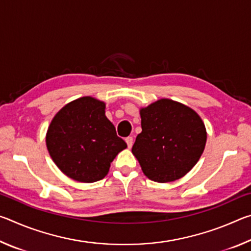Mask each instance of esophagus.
<instances>
[{
	"mask_svg": "<svg viewBox=\"0 0 251 251\" xmlns=\"http://www.w3.org/2000/svg\"><path fill=\"white\" fill-rule=\"evenodd\" d=\"M125 141H126V144H127V146H128V148L133 146V137H130L129 136V137H127Z\"/></svg>",
	"mask_w": 251,
	"mask_h": 251,
	"instance_id": "esophagus-1",
	"label": "esophagus"
}]
</instances>
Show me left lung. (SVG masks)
I'll list each match as a JSON object with an SVG mask.
<instances>
[{
    "label": "left lung",
    "mask_w": 251,
    "mask_h": 251,
    "mask_svg": "<svg viewBox=\"0 0 251 251\" xmlns=\"http://www.w3.org/2000/svg\"><path fill=\"white\" fill-rule=\"evenodd\" d=\"M142 133L131 148L151 180L169 182L184 177L201 158L207 133L188 106L161 99L141 108Z\"/></svg>",
    "instance_id": "obj_1"
}]
</instances>
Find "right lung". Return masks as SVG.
Instances as JSON below:
<instances>
[{"instance_id": "add662e5", "label": "right lung", "mask_w": 251, "mask_h": 251, "mask_svg": "<svg viewBox=\"0 0 251 251\" xmlns=\"http://www.w3.org/2000/svg\"><path fill=\"white\" fill-rule=\"evenodd\" d=\"M46 146L56 166L77 181L103 179L110 163L127 144L105 116V103L84 96L65 105L46 133Z\"/></svg>"}]
</instances>
